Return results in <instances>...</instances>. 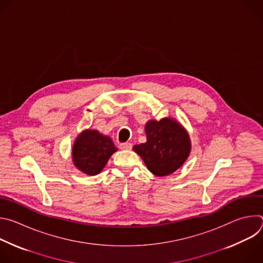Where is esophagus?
Listing matches in <instances>:
<instances>
[{"instance_id":"obj_1","label":"esophagus","mask_w":263,"mask_h":263,"mask_svg":"<svg viewBox=\"0 0 263 263\" xmlns=\"http://www.w3.org/2000/svg\"><path fill=\"white\" fill-rule=\"evenodd\" d=\"M120 147H121L122 149H131V148H132V143H130V142H125V143H122V144L120 145Z\"/></svg>"}]
</instances>
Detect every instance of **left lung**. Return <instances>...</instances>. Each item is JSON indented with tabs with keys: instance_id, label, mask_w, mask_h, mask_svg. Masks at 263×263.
<instances>
[{
	"instance_id": "left-lung-1",
	"label": "left lung",
	"mask_w": 263,
	"mask_h": 263,
	"mask_svg": "<svg viewBox=\"0 0 263 263\" xmlns=\"http://www.w3.org/2000/svg\"><path fill=\"white\" fill-rule=\"evenodd\" d=\"M144 131L146 141L135 144L133 151L143 160L147 170L158 177L179 170L189 158L192 142L189 132L175 119L149 120Z\"/></svg>"
}]
</instances>
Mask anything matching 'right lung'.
<instances>
[{"label":"right lung","mask_w":263,"mask_h":263,"mask_svg":"<svg viewBox=\"0 0 263 263\" xmlns=\"http://www.w3.org/2000/svg\"><path fill=\"white\" fill-rule=\"evenodd\" d=\"M117 151L118 147L109 136L98 130L85 129L74 139L71 159L80 172L95 176L102 172L111 155Z\"/></svg>","instance_id":"right-lung-1"}]
</instances>
